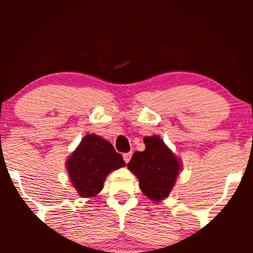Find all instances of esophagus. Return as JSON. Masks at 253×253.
<instances>
[{
  "instance_id": "1",
  "label": "esophagus",
  "mask_w": 253,
  "mask_h": 253,
  "mask_svg": "<svg viewBox=\"0 0 253 253\" xmlns=\"http://www.w3.org/2000/svg\"><path fill=\"white\" fill-rule=\"evenodd\" d=\"M130 158H132V152L124 153V161L126 162V163H128V162L130 161Z\"/></svg>"
}]
</instances>
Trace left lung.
<instances>
[{"label": "left lung", "mask_w": 253, "mask_h": 253, "mask_svg": "<svg viewBox=\"0 0 253 253\" xmlns=\"http://www.w3.org/2000/svg\"><path fill=\"white\" fill-rule=\"evenodd\" d=\"M143 152L136 151L127 167L138 177L139 187L153 201L169 195L181 164L158 136H145Z\"/></svg>", "instance_id": "left-lung-1"}]
</instances>
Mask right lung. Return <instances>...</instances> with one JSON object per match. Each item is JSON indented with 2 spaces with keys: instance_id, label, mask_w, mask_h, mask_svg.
I'll list each match as a JSON object with an SVG mask.
<instances>
[{
  "instance_id": "1",
  "label": "right lung",
  "mask_w": 253,
  "mask_h": 253,
  "mask_svg": "<svg viewBox=\"0 0 253 253\" xmlns=\"http://www.w3.org/2000/svg\"><path fill=\"white\" fill-rule=\"evenodd\" d=\"M123 156L101 136L88 134L66 163L72 185L80 196L91 197L100 193L110 171L125 167Z\"/></svg>"
}]
</instances>
